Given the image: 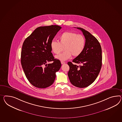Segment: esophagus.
Returning <instances> with one entry per match:
<instances>
[{"label":"esophagus","instance_id":"esophagus-1","mask_svg":"<svg viewBox=\"0 0 122 122\" xmlns=\"http://www.w3.org/2000/svg\"><path fill=\"white\" fill-rule=\"evenodd\" d=\"M65 63H66V62H64V61H61V64H65Z\"/></svg>","mask_w":122,"mask_h":122}]
</instances>
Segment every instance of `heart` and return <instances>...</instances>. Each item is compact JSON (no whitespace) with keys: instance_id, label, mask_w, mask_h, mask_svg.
I'll return each mask as SVG.
<instances>
[{"instance_id":"1","label":"heart","mask_w":122,"mask_h":122,"mask_svg":"<svg viewBox=\"0 0 122 122\" xmlns=\"http://www.w3.org/2000/svg\"><path fill=\"white\" fill-rule=\"evenodd\" d=\"M59 38V42L53 40L50 43L51 50L55 54L59 53L64 48L63 53L55 56L56 59L64 61L69 59L72 55L73 57L79 56L83 51L85 44L83 35L72 32H65Z\"/></svg>"}]
</instances>
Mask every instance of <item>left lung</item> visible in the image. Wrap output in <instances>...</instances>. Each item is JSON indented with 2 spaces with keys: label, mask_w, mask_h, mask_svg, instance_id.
<instances>
[{
  "label": "left lung",
  "mask_w": 122,
  "mask_h": 122,
  "mask_svg": "<svg viewBox=\"0 0 122 122\" xmlns=\"http://www.w3.org/2000/svg\"><path fill=\"white\" fill-rule=\"evenodd\" d=\"M82 32L85 44L82 53L72 60V62L81 64L77 66L68 62V75L72 85L84 88L92 84L97 78L102 66V49L97 39L83 28L77 27Z\"/></svg>",
  "instance_id": "obj_1"
}]
</instances>
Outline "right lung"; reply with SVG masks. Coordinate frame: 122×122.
Wrapping results in <instances>:
<instances>
[{
    "instance_id": "add662e5",
    "label": "right lung",
    "mask_w": 122,
    "mask_h": 122,
    "mask_svg": "<svg viewBox=\"0 0 122 122\" xmlns=\"http://www.w3.org/2000/svg\"><path fill=\"white\" fill-rule=\"evenodd\" d=\"M61 28L57 25L36 28L24 41L21 62L25 75L35 87L44 88L53 84L56 72L61 67L60 60L54 59L50 43ZM53 61L51 64L47 62Z\"/></svg>"
}]
</instances>
